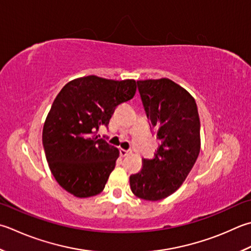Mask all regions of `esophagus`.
Returning <instances> with one entry per match:
<instances>
[{
  "mask_svg": "<svg viewBox=\"0 0 251 251\" xmlns=\"http://www.w3.org/2000/svg\"><path fill=\"white\" fill-rule=\"evenodd\" d=\"M120 153L122 156H126L131 153V150H125V149H120Z\"/></svg>",
  "mask_w": 251,
  "mask_h": 251,
  "instance_id": "obj_1",
  "label": "esophagus"
}]
</instances>
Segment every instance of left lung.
Listing matches in <instances>:
<instances>
[{
    "mask_svg": "<svg viewBox=\"0 0 251 251\" xmlns=\"http://www.w3.org/2000/svg\"><path fill=\"white\" fill-rule=\"evenodd\" d=\"M147 116L161 145L153 159H144L138 173L130 175L132 194L158 201L175 193L196 163L200 152V120L190 93L169 78L138 80Z\"/></svg>",
    "mask_w": 251,
    "mask_h": 251,
    "instance_id": "left-lung-1",
    "label": "left lung"
}]
</instances>
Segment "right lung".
<instances>
[{"instance_id":"obj_1","label":"right lung","mask_w":251,"mask_h":251,"mask_svg":"<svg viewBox=\"0 0 251 251\" xmlns=\"http://www.w3.org/2000/svg\"><path fill=\"white\" fill-rule=\"evenodd\" d=\"M136 89L134 79L90 75L67 82L56 96L44 122L42 144L54 178L75 197H92L104 189L120 151L96 134Z\"/></svg>"}]
</instances>
